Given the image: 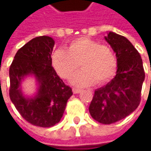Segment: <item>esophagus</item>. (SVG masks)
I'll return each mask as SVG.
<instances>
[{
    "label": "esophagus",
    "instance_id": "esophagus-1",
    "mask_svg": "<svg viewBox=\"0 0 151 151\" xmlns=\"http://www.w3.org/2000/svg\"><path fill=\"white\" fill-rule=\"evenodd\" d=\"M72 91L74 94H77V93H80V92L81 91V89H78V88H73Z\"/></svg>",
    "mask_w": 151,
    "mask_h": 151
}]
</instances>
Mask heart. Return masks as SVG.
I'll return each instance as SVG.
<instances>
[{"label": "heart", "instance_id": "b5f03b06", "mask_svg": "<svg viewBox=\"0 0 151 151\" xmlns=\"http://www.w3.org/2000/svg\"><path fill=\"white\" fill-rule=\"evenodd\" d=\"M81 65L83 67L71 80L75 86H89L96 81L103 84L113 78L117 70V58L113 50L89 38H79L58 49L52 55V64L58 75L69 80Z\"/></svg>", "mask_w": 151, "mask_h": 151}]
</instances>
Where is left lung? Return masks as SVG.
I'll use <instances>...</instances> for the list:
<instances>
[{"label":"left lung","instance_id":"obj_1","mask_svg":"<svg viewBox=\"0 0 151 151\" xmlns=\"http://www.w3.org/2000/svg\"><path fill=\"white\" fill-rule=\"evenodd\" d=\"M105 40L116 54L118 69L110 82L95 91L89 112L96 121L110 124L126 118L138 107L145 70L141 56L129 39L109 32Z\"/></svg>","mask_w":151,"mask_h":151}]
</instances>
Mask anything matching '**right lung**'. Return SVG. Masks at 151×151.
Instances as JSON below:
<instances>
[{
  "label": "right lung",
  "instance_id": "right-lung-1",
  "mask_svg": "<svg viewBox=\"0 0 151 151\" xmlns=\"http://www.w3.org/2000/svg\"><path fill=\"white\" fill-rule=\"evenodd\" d=\"M55 40L49 36L32 38L17 52L10 70L11 101L22 117L32 125L49 128L60 121L71 88L61 80L52 66ZM32 75L37 81L35 95L25 96L21 82Z\"/></svg>",
  "mask_w": 151,
  "mask_h": 151
}]
</instances>
